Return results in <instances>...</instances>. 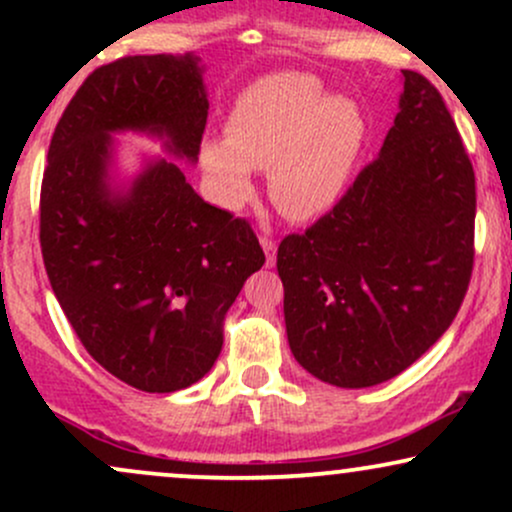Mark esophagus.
<instances>
[{
	"label": "esophagus",
	"mask_w": 512,
	"mask_h": 512,
	"mask_svg": "<svg viewBox=\"0 0 512 512\" xmlns=\"http://www.w3.org/2000/svg\"><path fill=\"white\" fill-rule=\"evenodd\" d=\"M260 245H262L264 255H267V267H274V262H276V240L269 238V236H262Z\"/></svg>",
	"instance_id": "1"
}]
</instances>
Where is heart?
I'll list each match as a JSON object with an SVG mask.
<instances>
[{"instance_id": "heart-1", "label": "heart", "mask_w": 512, "mask_h": 512, "mask_svg": "<svg viewBox=\"0 0 512 512\" xmlns=\"http://www.w3.org/2000/svg\"><path fill=\"white\" fill-rule=\"evenodd\" d=\"M366 120L349 98L330 96L308 74H272L233 105L226 139H209L199 161L226 209L252 195V170H269V197L293 221L330 211L354 178L366 146Z\"/></svg>"}]
</instances>
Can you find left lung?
<instances>
[{"mask_svg": "<svg viewBox=\"0 0 512 512\" xmlns=\"http://www.w3.org/2000/svg\"><path fill=\"white\" fill-rule=\"evenodd\" d=\"M378 158L308 231L281 240L291 354L322 383L380 385L450 327L474 264V170L436 86L404 69Z\"/></svg>", "mask_w": 512, "mask_h": 512, "instance_id": "8db88e82", "label": "left lung"}]
</instances>
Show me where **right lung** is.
Here are the masks:
<instances>
[{
	"mask_svg": "<svg viewBox=\"0 0 512 512\" xmlns=\"http://www.w3.org/2000/svg\"><path fill=\"white\" fill-rule=\"evenodd\" d=\"M195 55L98 67L69 101L40 190V248L76 337L122 383L185 390L221 354V322L264 264L250 223L211 207L170 158L115 180L113 134L156 137L197 163L209 98Z\"/></svg>",
	"mask_w": 512,
	"mask_h": 512,
	"instance_id": "add662e5",
	"label": "right lung"
}]
</instances>
